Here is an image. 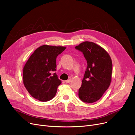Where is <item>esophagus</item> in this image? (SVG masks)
Returning a JSON list of instances; mask_svg holds the SVG:
<instances>
[{"label": "esophagus", "mask_w": 135, "mask_h": 135, "mask_svg": "<svg viewBox=\"0 0 135 135\" xmlns=\"http://www.w3.org/2000/svg\"><path fill=\"white\" fill-rule=\"evenodd\" d=\"M71 81V79H68V80H65V82L66 83H70V82Z\"/></svg>", "instance_id": "obj_1"}]
</instances>
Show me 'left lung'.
I'll use <instances>...</instances> for the list:
<instances>
[{
	"mask_svg": "<svg viewBox=\"0 0 135 135\" xmlns=\"http://www.w3.org/2000/svg\"><path fill=\"white\" fill-rule=\"evenodd\" d=\"M75 49L83 53L87 62L78 90L79 98L84 103H94L101 98L110 84L112 61L107 52L94 42H82Z\"/></svg>",
	"mask_w": 135,
	"mask_h": 135,
	"instance_id": "obj_1",
	"label": "left lung"
}]
</instances>
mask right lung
Instances as JSON below:
<instances>
[{
  "mask_svg": "<svg viewBox=\"0 0 135 135\" xmlns=\"http://www.w3.org/2000/svg\"><path fill=\"white\" fill-rule=\"evenodd\" d=\"M65 47L43 45L35 50L23 69V81L26 89L34 98L49 101L55 96L61 81L55 72L56 58Z\"/></svg>",
  "mask_w": 135,
  "mask_h": 135,
  "instance_id": "right-lung-1",
  "label": "right lung"
}]
</instances>
